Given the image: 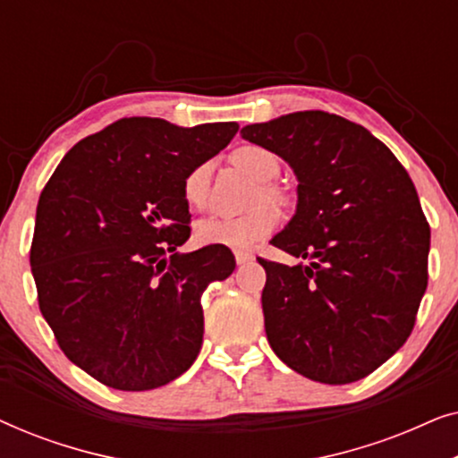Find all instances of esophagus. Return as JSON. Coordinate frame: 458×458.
<instances>
[{
    "label": "esophagus",
    "mask_w": 458,
    "mask_h": 458,
    "mask_svg": "<svg viewBox=\"0 0 458 458\" xmlns=\"http://www.w3.org/2000/svg\"><path fill=\"white\" fill-rule=\"evenodd\" d=\"M250 260H254L252 254L243 252V250H237V252H235V262H237V265H246V262H250Z\"/></svg>",
    "instance_id": "obj_1"
}]
</instances>
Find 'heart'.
<instances>
[{"label": "heart", "instance_id": "heart-1", "mask_svg": "<svg viewBox=\"0 0 458 458\" xmlns=\"http://www.w3.org/2000/svg\"><path fill=\"white\" fill-rule=\"evenodd\" d=\"M233 165L242 168L259 183H267L279 173V160L275 154L259 146H242L231 156ZM212 166L210 162H202L196 168H191L183 179V198L187 206L202 210L208 202V187H210ZM262 198L275 199V191L262 190ZM279 215L273 206H260L248 215L242 216H221L210 215L198 221L196 225V240L202 246H225L231 250H250L256 243L265 240L277 229Z\"/></svg>", "mask_w": 458, "mask_h": 458}]
</instances>
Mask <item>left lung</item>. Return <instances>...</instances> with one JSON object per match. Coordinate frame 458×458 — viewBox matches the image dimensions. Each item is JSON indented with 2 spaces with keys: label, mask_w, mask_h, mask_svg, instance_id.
Wrapping results in <instances>:
<instances>
[{
  "label": "left lung",
  "mask_w": 458,
  "mask_h": 458,
  "mask_svg": "<svg viewBox=\"0 0 458 458\" xmlns=\"http://www.w3.org/2000/svg\"><path fill=\"white\" fill-rule=\"evenodd\" d=\"M240 133L298 179L296 212L271 243L306 265L259 259L273 352L321 384L367 377L411 335L428 287L429 225L409 173L365 127L321 110Z\"/></svg>",
  "instance_id": "8db88e82"
}]
</instances>
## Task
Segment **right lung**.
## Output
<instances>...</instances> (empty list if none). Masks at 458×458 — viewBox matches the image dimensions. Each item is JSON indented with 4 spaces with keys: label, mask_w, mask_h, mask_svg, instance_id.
<instances>
[{
    "label": "right lung",
    "mask_w": 458,
    "mask_h": 458,
    "mask_svg": "<svg viewBox=\"0 0 458 458\" xmlns=\"http://www.w3.org/2000/svg\"><path fill=\"white\" fill-rule=\"evenodd\" d=\"M240 124L121 118L68 152L37 204L30 268L62 352L102 384L154 390L198 359L202 293L235 268L229 248L190 240L183 179Z\"/></svg>",
    "instance_id": "right-lung-1"
}]
</instances>
